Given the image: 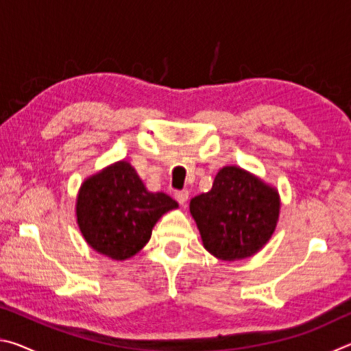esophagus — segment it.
Masks as SVG:
<instances>
[{"label":"esophagus","instance_id":"esophagus-1","mask_svg":"<svg viewBox=\"0 0 351 351\" xmlns=\"http://www.w3.org/2000/svg\"><path fill=\"white\" fill-rule=\"evenodd\" d=\"M175 199L181 206H186L187 201H189V192H187V190H180V192H175Z\"/></svg>","mask_w":351,"mask_h":351}]
</instances>
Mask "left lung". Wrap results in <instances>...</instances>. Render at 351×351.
Wrapping results in <instances>:
<instances>
[{
    "label": "left lung",
    "mask_w": 351,
    "mask_h": 351,
    "mask_svg": "<svg viewBox=\"0 0 351 351\" xmlns=\"http://www.w3.org/2000/svg\"><path fill=\"white\" fill-rule=\"evenodd\" d=\"M190 213L206 251L224 261L243 260L271 240L280 215V195L251 171L226 165L209 192L190 201Z\"/></svg>",
    "instance_id": "8db88e82"
}]
</instances>
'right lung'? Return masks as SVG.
<instances>
[{
    "instance_id": "1",
    "label": "right lung",
    "mask_w": 351,
    "mask_h": 351,
    "mask_svg": "<svg viewBox=\"0 0 351 351\" xmlns=\"http://www.w3.org/2000/svg\"><path fill=\"white\" fill-rule=\"evenodd\" d=\"M176 207L164 192H148L132 164L117 161L82 182L75 217L90 247L122 261L138 254L158 219Z\"/></svg>"
}]
</instances>
